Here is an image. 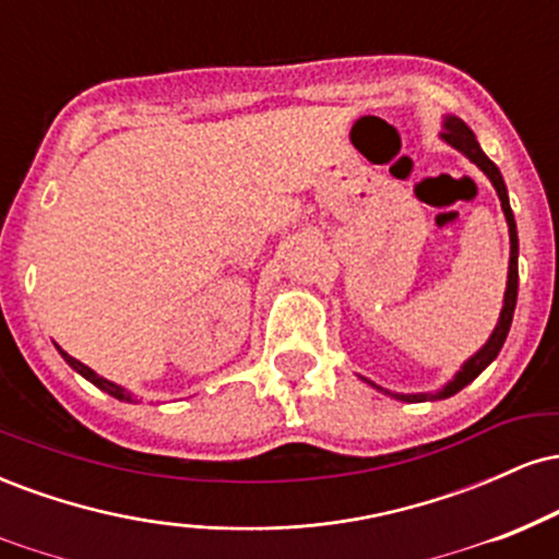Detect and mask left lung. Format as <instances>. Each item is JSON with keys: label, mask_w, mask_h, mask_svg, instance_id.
Returning a JSON list of instances; mask_svg holds the SVG:
<instances>
[{"label": "left lung", "mask_w": 559, "mask_h": 559, "mask_svg": "<svg viewBox=\"0 0 559 559\" xmlns=\"http://www.w3.org/2000/svg\"><path fill=\"white\" fill-rule=\"evenodd\" d=\"M439 139L444 141V144L452 146V150H457L460 155H465L471 159L476 168L484 173L486 178H489L493 191H497L499 202H502V213H504V221H507V234H510V265H507V288H504V299H502V310H499V320L497 325H493L491 336L486 338V344L480 346L476 355H471L467 360L460 365V370L454 373L449 381L444 383L441 389L436 391H415V394H402V391H389L383 386H378V383L370 381V378L360 376L365 383H370L376 391H381V394L391 396V400H400V402H436V400H447V396H454L460 389H465L467 383L476 381V378L484 373L489 365L497 360L499 349H502L507 333H510V325H512V316H515V301H518V228H515V215H512L510 210V197H507V186H504V178L502 173H499L497 165L491 163L489 157L484 155V150H480V144L476 141V133L467 128L463 120L454 118V115H444V120H441V133Z\"/></svg>", "instance_id": "obj_1"}]
</instances>
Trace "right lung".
Listing matches in <instances>:
<instances>
[{"mask_svg":"<svg viewBox=\"0 0 559 559\" xmlns=\"http://www.w3.org/2000/svg\"><path fill=\"white\" fill-rule=\"evenodd\" d=\"M55 346H57V344H55ZM57 352H60L62 360H66V362L70 365V368L75 370V373L86 378V381H92L94 386L105 391V394H110V396H115V400H120V402H131V404H136V402H139V400H136V394H133V391H128L126 386H120V383H115V381H107L105 376L94 373V370L88 368V365H83V362L75 360V357H70L66 349H60V346H57Z\"/></svg>","mask_w":559,"mask_h":559,"instance_id":"1","label":"right lung"}]
</instances>
